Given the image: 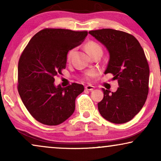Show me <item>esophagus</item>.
<instances>
[{"mask_svg":"<svg viewBox=\"0 0 161 161\" xmlns=\"http://www.w3.org/2000/svg\"><path fill=\"white\" fill-rule=\"evenodd\" d=\"M94 86H92V85H88V86H86L85 87V89H86V90H88V91H92V90H94Z\"/></svg>","mask_w":161,"mask_h":161,"instance_id":"obj_1","label":"esophagus"}]
</instances>
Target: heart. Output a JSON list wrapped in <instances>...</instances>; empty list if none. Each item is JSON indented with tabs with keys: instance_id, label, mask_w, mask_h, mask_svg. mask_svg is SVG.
Instances as JSON below:
<instances>
[{
	"instance_id": "heart-1",
	"label": "heart",
	"mask_w": 161,
	"mask_h": 161,
	"mask_svg": "<svg viewBox=\"0 0 161 161\" xmlns=\"http://www.w3.org/2000/svg\"><path fill=\"white\" fill-rule=\"evenodd\" d=\"M85 49L86 50L88 53L90 55V56H93L94 54L97 53L101 52L103 53V50L102 47H100V45L97 44L94 41H89L86 43L85 45ZM75 53V49H72L70 50L69 52H68L67 56V58L68 61L71 60V58L73 56ZM97 75V72L96 70H90L86 73V78H93L95 75Z\"/></svg>"
}]
</instances>
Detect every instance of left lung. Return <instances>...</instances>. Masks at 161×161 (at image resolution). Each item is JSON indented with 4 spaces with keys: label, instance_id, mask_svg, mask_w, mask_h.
Listing matches in <instances>:
<instances>
[{
    "label": "left lung",
    "instance_id": "obj_1",
    "mask_svg": "<svg viewBox=\"0 0 161 161\" xmlns=\"http://www.w3.org/2000/svg\"><path fill=\"white\" fill-rule=\"evenodd\" d=\"M89 34L106 47L109 61L105 74H113L119 84L115 92L102 89L99 112L112 123L129 122L144 106L149 92V68L144 50L133 35L121 31L103 28Z\"/></svg>",
    "mask_w": 161,
    "mask_h": 161
}]
</instances>
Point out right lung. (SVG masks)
Returning a JSON list of instances; mask_svg holds the SVG:
<instances>
[{
  "instance_id": "obj_1",
  "label": "right lung",
  "mask_w": 161,
  "mask_h": 161,
  "mask_svg": "<svg viewBox=\"0 0 161 161\" xmlns=\"http://www.w3.org/2000/svg\"><path fill=\"white\" fill-rule=\"evenodd\" d=\"M87 31L45 28L32 37L18 63L17 89L28 112L42 124L58 125L72 116L83 85L65 88L54 84L55 76L66 68L70 50L83 42Z\"/></svg>"
}]
</instances>
